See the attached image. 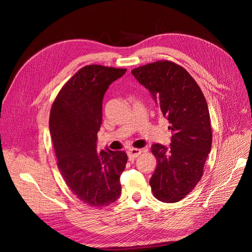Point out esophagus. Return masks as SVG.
<instances>
[{
    "mask_svg": "<svg viewBox=\"0 0 252 252\" xmlns=\"http://www.w3.org/2000/svg\"><path fill=\"white\" fill-rule=\"evenodd\" d=\"M142 153L141 149H137V148H131L127 151V155L129 158H136L138 157L140 154Z\"/></svg>",
    "mask_w": 252,
    "mask_h": 252,
    "instance_id": "34e87169",
    "label": "esophagus"
}]
</instances>
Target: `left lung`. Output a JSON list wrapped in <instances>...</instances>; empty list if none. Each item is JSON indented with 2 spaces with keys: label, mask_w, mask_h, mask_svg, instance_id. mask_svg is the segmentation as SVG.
I'll list each match as a JSON object with an SVG mask.
<instances>
[{
  "label": "left lung",
  "mask_w": 252,
  "mask_h": 252,
  "mask_svg": "<svg viewBox=\"0 0 252 252\" xmlns=\"http://www.w3.org/2000/svg\"><path fill=\"white\" fill-rule=\"evenodd\" d=\"M131 73L149 90L170 124V147L151 146L157 161L150 180L152 193L159 201L178 202L200 181L211 149L213 130L206 100L190 73L173 61L149 63Z\"/></svg>",
  "instance_id": "8db88e82"
}]
</instances>
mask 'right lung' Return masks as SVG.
<instances>
[{
    "label": "right lung",
    "mask_w": 252,
    "mask_h": 252,
    "mask_svg": "<svg viewBox=\"0 0 252 252\" xmlns=\"http://www.w3.org/2000/svg\"><path fill=\"white\" fill-rule=\"evenodd\" d=\"M126 68L86 65L59 91L50 111V133L57 166L67 187L87 205L107 206L121 195L125 151L96 150L102 101Z\"/></svg>",
    "instance_id": "add662e5"
}]
</instances>
